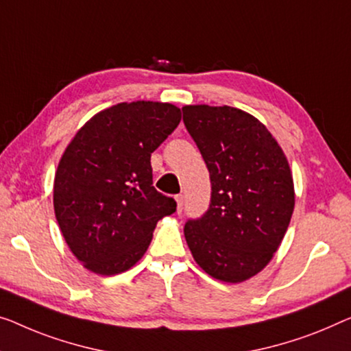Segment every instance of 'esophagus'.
Wrapping results in <instances>:
<instances>
[{"instance_id": "esophagus-1", "label": "esophagus", "mask_w": 351, "mask_h": 351, "mask_svg": "<svg viewBox=\"0 0 351 351\" xmlns=\"http://www.w3.org/2000/svg\"><path fill=\"white\" fill-rule=\"evenodd\" d=\"M175 198H176V203H178V206H176V213H178V214H181V211H182V200H184V197H182L181 193H180V195H176Z\"/></svg>"}]
</instances>
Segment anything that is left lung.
I'll use <instances>...</instances> for the list:
<instances>
[{
    "mask_svg": "<svg viewBox=\"0 0 351 351\" xmlns=\"http://www.w3.org/2000/svg\"><path fill=\"white\" fill-rule=\"evenodd\" d=\"M182 121L211 180L208 211L184 226L187 245L214 279L247 280L269 263L289 228V160L269 130L239 108L186 106Z\"/></svg>",
    "mask_w": 351,
    "mask_h": 351,
    "instance_id": "8db88e82",
    "label": "left lung"
}]
</instances>
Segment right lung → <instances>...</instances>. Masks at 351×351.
<instances>
[{
    "label": "right lung",
    "mask_w": 351,
    "mask_h": 351,
    "mask_svg": "<svg viewBox=\"0 0 351 351\" xmlns=\"http://www.w3.org/2000/svg\"><path fill=\"white\" fill-rule=\"evenodd\" d=\"M181 121L164 102H121L75 134L55 175L53 206L71 252L101 276L128 271L143 257L176 202L154 189L151 153Z\"/></svg>",
    "instance_id": "add662e5"
}]
</instances>
